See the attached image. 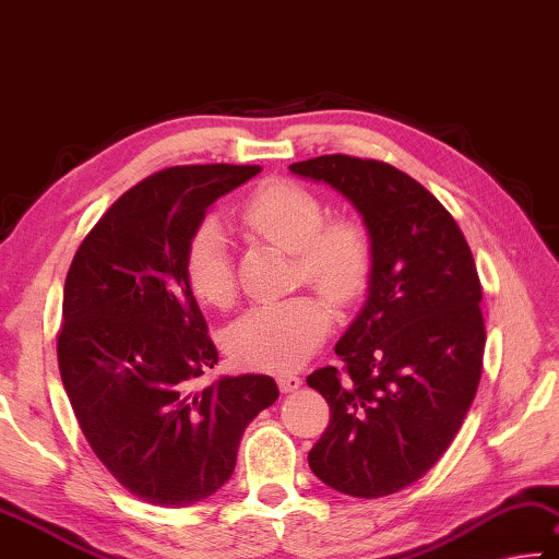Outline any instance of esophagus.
Masks as SVG:
<instances>
[{"label":"esophagus","mask_w":559,"mask_h":559,"mask_svg":"<svg viewBox=\"0 0 559 559\" xmlns=\"http://www.w3.org/2000/svg\"><path fill=\"white\" fill-rule=\"evenodd\" d=\"M277 386L282 393H292L301 386V379L297 373H277Z\"/></svg>","instance_id":"esophagus-1"}]
</instances>
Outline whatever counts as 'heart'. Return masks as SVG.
I'll return each mask as SVG.
<instances>
[{"label": "heart", "mask_w": 559, "mask_h": 559, "mask_svg": "<svg viewBox=\"0 0 559 559\" xmlns=\"http://www.w3.org/2000/svg\"><path fill=\"white\" fill-rule=\"evenodd\" d=\"M322 198L292 180L262 186L242 205L240 219L262 240L295 252L297 280L312 282L336 305L364 295L373 270V245L356 217H329ZM182 274L193 295L210 307L235 299V267L223 227L205 219L190 235ZM332 317L314 292L262 301L227 329L225 346L237 366L252 371H292L305 364L329 332Z\"/></svg>", "instance_id": "obj_1"}]
</instances>
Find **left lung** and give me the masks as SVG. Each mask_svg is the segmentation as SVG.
Masks as SVG:
<instances>
[{
	"label": "left lung",
	"instance_id": "8db88e82",
	"mask_svg": "<svg viewBox=\"0 0 559 559\" xmlns=\"http://www.w3.org/2000/svg\"><path fill=\"white\" fill-rule=\"evenodd\" d=\"M289 170L340 190L373 245L369 297L334 346L342 366L307 377L332 411L309 468L344 496H391L433 468L478 391V270L453 215L389 163L334 153Z\"/></svg>",
	"mask_w": 559,
	"mask_h": 559
}]
</instances>
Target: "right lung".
I'll return each mask as SVG.
<instances>
[{"mask_svg":"<svg viewBox=\"0 0 559 559\" xmlns=\"http://www.w3.org/2000/svg\"><path fill=\"white\" fill-rule=\"evenodd\" d=\"M260 166H176L116 200L63 285L57 356L81 431L108 473L151 506L186 508L230 478L250 420L280 396L262 373L200 389L217 364L182 258L219 195Z\"/></svg>","mask_w":559,"mask_h":559,"instance_id":"obj_1","label":"right lung"}]
</instances>
